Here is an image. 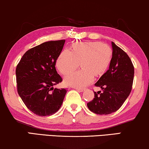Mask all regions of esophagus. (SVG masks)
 <instances>
[{
  "mask_svg": "<svg viewBox=\"0 0 149 149\" xmlns=\"http://www.w3.org/2000/svg\"><path fill=\"white\" fill-rule=\"evenodd\" d=\"M74 88L76 89L77 91H78L79 92H81H81H84L85 91V89H84V88Z\"/></svg>",
  "mask_w": 149,
  "mask_h": 149,
  "instance_id": "1",
  "label": "esophagus"
}]
</instances>
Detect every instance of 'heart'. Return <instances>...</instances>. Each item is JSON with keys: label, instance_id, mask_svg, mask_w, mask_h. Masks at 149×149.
I'll use <instances>...</instances> for the list:
<instances>
[{"label": "heart", "instance_id": "heart-1", "mask_svg": "<svg viewBox=\"0 0 149 149\" xmlns=\"http://www.w3.org/2000/svg\"><path fill=\"white\" fill-rule=\"evenodd\" d=\"M112 51L108 45L98 42H84L74 44L72 51L65 49L56 60V67L63 74H67L78 68L81 70L72 72L65 77L66 84L77 88L89 85L94 76L102 75L108 68Z\"/></svg>", "mask_w": 149, "mask_h": 149}]
</instances>
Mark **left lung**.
I'll return each instance as SVG.
<instances>
[{
    "mask_svg": "<svg viewBox=\"0 0 149 149\" xmlns=\"http://www.w3.org/2000/svg\"><path fill=\"white\" fill-rule=\"evenodd\" d=\"M112 58L109 70L95 86L102 91L94 92L95 98L87 103L90 111L98 115H108L121 107L130 94L134 68L128 55L111 42Z\"/></svg>",
    "mask_w": 149,
    "mask_h": 149,
    "instance_id": "left-lung-1",
    "label": "left lung"
}]
</instances>
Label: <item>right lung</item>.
Returning a JSON list of instances; mask_svg holds the SVG:
<instances>
[{
    "mask_svg": "<svg viewBox=\"0 0 149 149\" xmlns=\"http://www.w3.org/2000/svg\"><path fill=\"white\" fill-rule=\"evenodd\" d=\"M65 42H46L28 50L16 68L19 95L27 107L37 116L55 113L67 93L65 89L53 87L62 81L55 64Z\"/></svg>",
    "mask_w": 149,
    "mask_h": 149,
    "instance_id": "1",
    "label": "right lung"
}]
</instances>
